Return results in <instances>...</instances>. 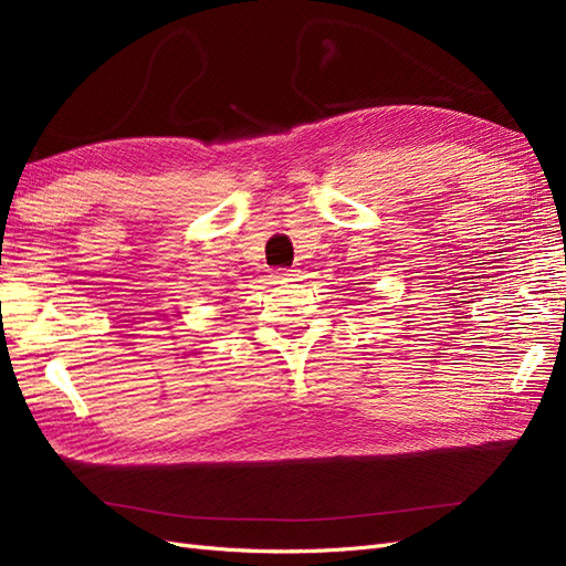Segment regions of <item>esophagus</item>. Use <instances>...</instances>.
I'll return each instance as SVG.
<instances>
[{
  "instance_id": "34e87169",
  "label": "esophagus",
  "mask_w": 566,
  "mask_h": 566,
  "mask_svg": "<svg viewBox=\"0 0 566 566\" xmlns=\"http://www.w3.org/2000/svg\"><path fill=\"white\" fill-rule=\"evenodd\" d=\"M297 269H279L276 271V279H283V281H295L297 279Z\"/></svg>"
}]
</instances>
